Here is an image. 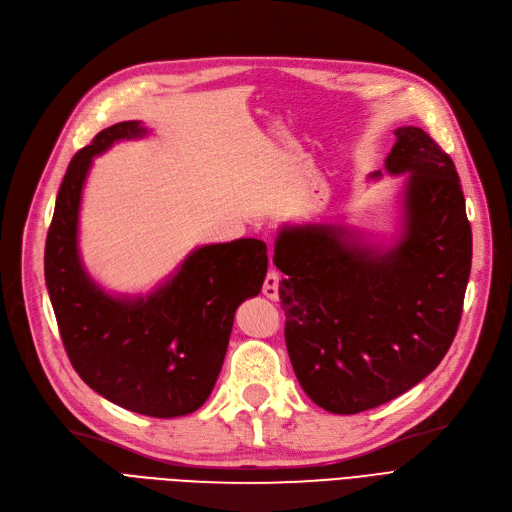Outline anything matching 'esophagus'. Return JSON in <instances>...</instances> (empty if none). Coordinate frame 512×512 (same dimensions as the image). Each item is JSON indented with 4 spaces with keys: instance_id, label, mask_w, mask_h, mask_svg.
I'll use <instances>...</instances> for the list:
<instances>
[{
    "instance_id": "34e87169",
    "label": "esophagus",
    "mask_w": 512,
    "mask_h": 512,
    "mask_svg": "<svg viewBox=\"0 0 512 512\" xmlns=\"http://www.w3.org/2000/svg\"><path fill=\"white\" fill-rule=\"evenodd\" d=\"M278 286H280V274L276 272V270H270L267 272V276H265V282H263V294L267 299H272V301H278Z\"/></svg>"
}]
</instances>
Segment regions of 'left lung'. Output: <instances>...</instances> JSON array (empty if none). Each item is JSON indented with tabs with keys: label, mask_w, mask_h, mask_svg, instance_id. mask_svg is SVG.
<instances>
[{
	"label": "left lung",
	"mask_w": 512,
	"mask_h": 512,
	"mask_svg": "<svg viewBox=\"0 0 512 512\" xmlns=\"http://www.w3.org/2000/svg\"><path fill=\"white\" fill-rule=\"evenodd\" d=\"M394 134L386 172L409 174L394 247L365 245L340 224L284 226L274 247L292 369L315 405L338 415L419 384L448 353L463 313L473 238L459 174L421 128Z\"/></svg>",
	"instance_id": "obj_1"
}]
</instances>
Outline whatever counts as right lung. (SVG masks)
I'll list each match as a JSON object with an SVG mask.
<instances>
[{
  "label": "right lung",
  "mask_w": 512,
  "mask_h": 512,
  "mask_svg": "<svg viewBox=\"0 0 512 512\" xmlns=\"http://www.w3.org/2000/svg\"><path fill=\"white\" fill-rule=\"evenodd\" d=\"M141 122L101 130L66 170L45 242V282L68 359L89 388L114 405L170 419L197 411L218 380L242 301L257 297L267 247L257 238L207 245L147 297H112L78 255V209L93 157Z\"/></svg>",
  "instance_id": "obj_1"
}]
</instances>
